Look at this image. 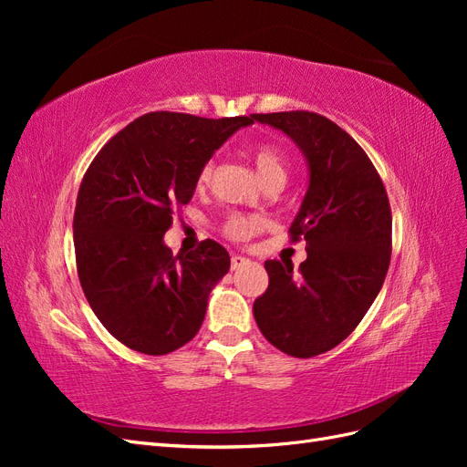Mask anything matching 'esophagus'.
<instances>
[{"label": "esophagus", "mask_w": 467, "mask_h": 467, "mask_svg": "<svg viewBox=\"0 0 467 467\" xmlns=\"http://www.w3.org/2000/svg\"><path fill=\"white\" fill-rule=\"evenodd\" d=\"M247 263H249V259H245L242 255H232V271H237V268H242Z\"/></svg>", "instance_id": "34e87169"}]
</instances>
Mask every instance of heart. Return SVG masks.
Returning <instances> with one entry per match:
<instances>
[{"label":"heart","instance_id":"1","mask_svg":"<svg viewBox=\"0 0 467 467\" xmlns=\"http://www.w3.org/2000/svg\"><path fill=\"white\" fill-rule=\"evenodd\" d=\"M247 155L255 165L261 181L266 187L282 185L286 179V160L282 151L271 142H255L249 146ZM212 175H214V163L206 161L199 173V187H206ZM263 228V222L257 216L249 214H232L228 220L222 223V234L232 239V242H249L253 235H257Z\"/></svg>","mask_w":467,"mask_h":467}]
</instances>
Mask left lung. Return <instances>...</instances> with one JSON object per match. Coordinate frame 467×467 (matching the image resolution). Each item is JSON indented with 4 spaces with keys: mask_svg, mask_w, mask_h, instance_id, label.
<instances>
[{
    "mask_svg": "<svg viewBox=\"0 0 467 467\" xmlns=\"http://www.w3.org/2000/svg\"><path fill=\"white\" fill-rule=\"evenodd\" d=\"M253 120L288 134L309 165V187L290 242L307 259L265 261L268 288L253 304L261 333L296 358L323 355L357 329L391 259L388 192L366 151L341 126L309 110L259 112Z\"/></svg>",
    "mask_w": 467,
    "mask_h": 467,
    "instance_id": "1",
    "label": "left lung"
}]
</instances>
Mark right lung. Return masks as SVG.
Here are the masks:
<instances>
[{"mask_svg":"<svg viewBox=\"0 0 467 467\" xmlns=\"http://www.w3.org/2000/svg\"><path fill=\"white\" fill-rule=\"evenodd\" d=\"M251 122L148 112L89 163L74 212L78 276L99 321L129 348L169 355L199 333L230 255L214 239L173 255L163 235L210 155Z\"/></svg>","mask_w":467,"mask_h":467,"instance_id":"obj_1","label":"right lung"}]
</instances>
